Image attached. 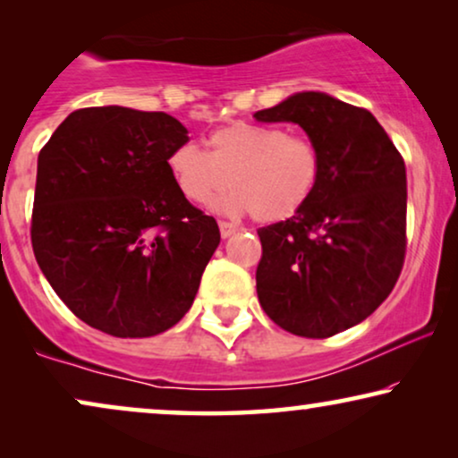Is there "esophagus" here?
Masks as SVG:
<instances>
[{
  "instance_id": "obj_1",
  "label": "esophagus",
  "mask_w": 458,
  "mask_h": 458,
  "mask_svg": "<svg viewBox=\"0 0 458 458\" xmlns=\"http://www.w3.org/2000/svg\"><path fill=\"white\" fill-rule=\"evenodd\" d=\"M218 229H221V235L223 237H229L231 233H235L237 227L233 223H227V221H218Z\"/></svg>"
}]
</instances>
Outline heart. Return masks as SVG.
Masks as SVG:
<instances>
[{
  "label": "heart",
  "instance_id": "heart-1",
  "mask_svg": "<svg viewBox=\"0 0 458 458\" xmlns=\"http://www.w3.org/2000/svg\"><path fill=\"white\" fill-rule=\"evenodd\" d=\"M206 143L208 152L183 143L168 156L174 185L191 204L216 202L231 185L235 193L225 210L279 223L298 215L321 181L318 143L275 124L235 121L212 131Z\"/></svg>",
  "mask_w": 458,
  "mask_h": 458
}]
</instances>
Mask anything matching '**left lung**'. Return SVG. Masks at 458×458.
Listing matches in <instances>:
<instances>
[{
	"instance_id": "1",
	"label": "left lung",
	"mask_w": 458,
	"mask_h": 458,
	"mask_svg": "<svg viewBox=\"0 0 458 458\" xmlns=\"http://www.w3.org/2000/svg\"><path fill=\"white\" fill-rule=\"evenodd\" d=\"M254 116L300 124L323 154L310 202L259 229L260 306L293 335L331 337L365 321L403 271L404 160L371 112L327 93H296Z\"/></svg>"
}]
</instances>
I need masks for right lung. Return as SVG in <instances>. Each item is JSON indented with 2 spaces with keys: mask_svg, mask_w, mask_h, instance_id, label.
Wrapping results in <instances>:
<instances>
[{
  "mask_svg": "<svg viewBox=\"0 0 458 458\" xmlns=\"http://www.w3.org/2000/svg\"><path fill=\"white\" fill-rule=\"evenodd\" d=\"M190 141L166 112L123 106L68 114L41 148L30 221L37 265L91 327L149 337L177 325L221 242L181 196L168 156Z\"/></svg>",
  "mask_w": 458,
  "mask_h": 458,
  "instance_id": "add662e5",
  "label": "right lung"
}]
</instances>
